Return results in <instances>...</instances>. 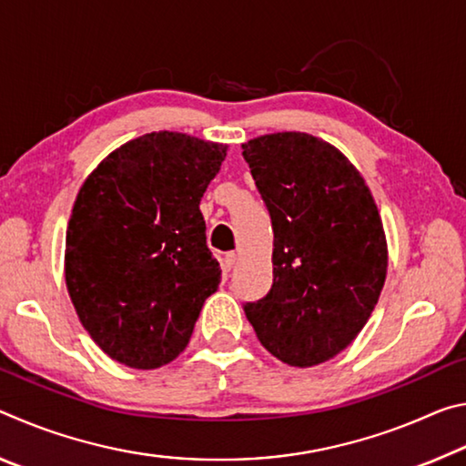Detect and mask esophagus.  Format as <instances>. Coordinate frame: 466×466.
<instances>
[{"label": "esophagus", "mask_w": 466, "mask_h": 466, "mask_svg": "<svg viewBox=\"0 0 466 466\" xmlns=\"http://www.w3.org/2000/svg\"><path fill=\"white\" fill-rule=\"evenodd\" d=\"M234 263H236V252H228V255L224 257V271H230L232 267H234Z\"/></svg>", "instance_id": "34e87169"}]
</instances>
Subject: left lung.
<instances>
[{"label":"left lung","mask_w":466,"mask_h":466,"mask_svg":"<svg viewBox=\"0 0 466 466\" xmlns=\"http://www.w3.org/2000/svg\"><path fill=\"white\" fill-rule=\"evenodd\" d=\"M242 156L273 228L271 289L244 302V314L283 364H322L358 337L384 286L372 193L337 147L309 133L250 139Z\"/></svg>","instance_id":"obj_1"}]
</instances>
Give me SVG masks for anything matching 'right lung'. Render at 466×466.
<instances>
[{"instance_id":"obj_1","label":"right lung","mask_w":466,"mask_h":466,"mask_svg":"<svg viewBox=\"0 0 466 466\" xmlns=\"http://www.w3.org/2000/svg\"><path fill=\"white\" fill-rule=\"evenodd\" d=\"M224 157L222 144L147 133L102 160L77 193L66 283L84 329L119 364L175 360L218 289L199 203Z\"/></svg>"}]
</instances>
